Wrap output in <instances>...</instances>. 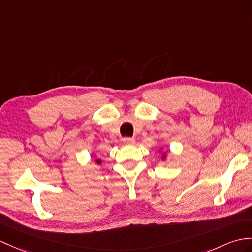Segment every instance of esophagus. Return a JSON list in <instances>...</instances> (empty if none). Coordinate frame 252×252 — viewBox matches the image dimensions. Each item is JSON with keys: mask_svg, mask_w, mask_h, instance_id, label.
<instances>
[{"mask_svg": "<svg viewBox=\"0 0 252 252\" xmlns=\"http://www.w3.org/2000/svg\"><path fill=\"white\" fill-rule=\"evenodd\" d=\"M122 140H124V143L126 145H133L134 142H135V139H134L133 137H125Z\"/></svg>", "mask_w": 252, "mask_h": 252, "instance_id": "1", "label": "esophagus"}]
</instances>
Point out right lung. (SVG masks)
I'll return each instance as SVG.
<instances>
[{
  "instance_id": "add662e5",
  "label": "right lung",
  "mask_w": 252,
  "mask_h": 252,
  "mask_svg": "<svg viewBox=\"0 0 252 252\" xmlns=\"http://www.w3.org/2000/svg\"><path fill=\"white\" fill-rule=\"evenodd\" d=\"M96 162H97V163H99V160H97V161H96Z\"/></svg>"
}]
</instances>
